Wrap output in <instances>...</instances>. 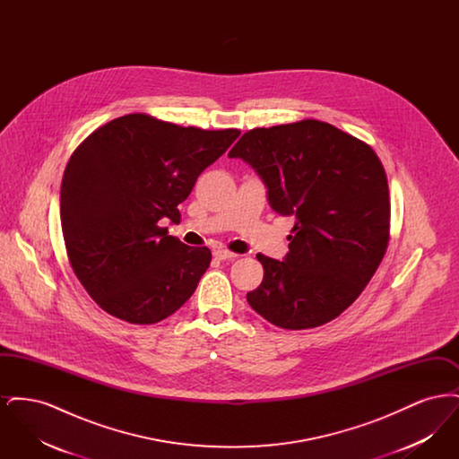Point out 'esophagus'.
Wrapping results in <instances>:
<instances>
[{
	"mask_svg": "<svg viewBox=\"0 0 459 459\" xmlns=\"http://www.w3.org/2000/svg\"><path fill=\"white\" fill-rule=\"evenodd\" d=\"M213 255H215V258H219V260H232V258H238L236 253H232V251H229V249H223V247L215 249Z\"/></svg>",
	"mask_w": 459,
	"mask_h": 459,
	"instance_id": "34e87169",
	"label": "esophagus"
}]
</instances>
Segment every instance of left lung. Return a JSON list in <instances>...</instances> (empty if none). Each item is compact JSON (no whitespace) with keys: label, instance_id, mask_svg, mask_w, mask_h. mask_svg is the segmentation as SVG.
<instances>
[{"label":"left lung","instance_id":"left-lung-1","mask_svg":"<svg viewBox=\"0 0 459 459\" xmlns=\"http://www.w3.org/2000/svg\"><path fill=\"white\" fill-rule=\"evenodd\" d=\"M229 156L258 172L277 213L296 217L284 262L256 255L263 281L247 303L289 330L337 318L370 282L391 239L389 184L378 156L311 118L251 129Z\"/></svg>","mask_w":459,"mask_h":459}]
</instances>
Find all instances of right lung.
Masks as SVG:
<instances>
[{"label": "right lung", "instance_id": "right-lung-1", "mask_svg": "<svg viewBox=\"0 0 459 459\" xmlns=\"http://www.w3.org/2000/svg\"><path fill=\"white\" fill-rule=\"evenodd\" d=\"M239 134L131 113L77 146L62 180V232L74 273L101 309L150 325L193 296L212 251L182 244L160 221L178 223L177 206Z\"/></svg>", "mask_w": 459, "mask_h": 459}]
</instances>
